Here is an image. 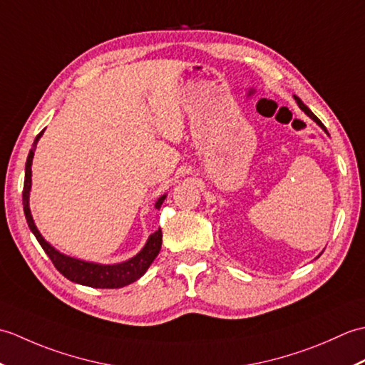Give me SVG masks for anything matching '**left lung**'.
<instances>
[{
	"label": "left lung",
	"mask_w": 365,
	"mask_h": 365,
	"mask_svg": "<svg viewBox=\"0 0 365 365\" xmlns=\"http://www.w3.org/2000/svg\"><path fill=\"white\" fill-rule=\"evenodd\" d=\"M294 100H297V103H298V106L301 108V110H302V111H304V113H306V114L309 115V118H311V119H312V120H314V122L317 123V125H319V127H320V128H322V130L324 131V133H327V135H329V133H328V130H327V127H324V125H323V123H322V120H320L319 118H317V115H315V114H314V113H312L311 110H309V108H307V106H306L304 103H302V102H301V100H299L298 97H294Z\"/></svg>",
	"instance_id": "8db88e82"
}]
</instances>
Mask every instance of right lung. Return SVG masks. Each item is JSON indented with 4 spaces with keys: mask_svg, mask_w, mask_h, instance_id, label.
Masks as SVG:
<instances>
[{
    "mask_svg": "<svg viewBox=\"0 0 365 365\" xmlns=\"http://www.w3.org/2000/svg\"><path fill=\"white\" fill-rule=\"evenodd\" d=\"M43 135V130L38 133L33 143V149L29 150L28 160H26V166H25V185H23V212H25L26 216V222L33 232L34 237L37 238V242L41 243L42 250L48 255L50 260L53 262V265L56 267L61 274L67 277L68 281H72L75 284H81V285H88V287H94V289H120V287H125L131 282L138 281L141 277L149 267L152 265V262L157 257L160 250H161V229L147 238V243L144 247L139 251L133 257L120 262V263H113V265H103V263H96V262H86L81 259H75L71 257V255H66L63 252H59L56 247H53L46 240L42 237L41 232L36 227L33 215H31L29 210V191H31V166H33V158H34V150L37 147L38 139ZM166 195H163L158 197L157 202H155V208H158L161 204L165 202Z\"/></svg>",
    "mask_w": 365,
    "mask_h": 365,
    "instance_id": "add662e5",
    "label": "right lung"
}]
</instances>
